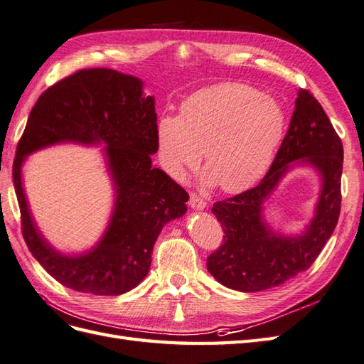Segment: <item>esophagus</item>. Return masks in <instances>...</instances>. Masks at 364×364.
<instances>
[{"instance_id": "1", "label": "esophagus", "mask_w": 364, "mask_h": 364, "mask_svg": "<svg viewBox=\"0 0 364 364\" xmlns=\"http://www.w3.org/2000/svg\"><path fill=\"white\" fill-rule=\"evenodd\" d=\"M189 205L192 207L193 210H204L207 207V203L198 196L196 193H191V198H189Z\"/></svg>"}]
</instances>
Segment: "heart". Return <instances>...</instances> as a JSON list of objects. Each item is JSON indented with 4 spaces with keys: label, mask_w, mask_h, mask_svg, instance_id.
Masks as SVG:
<instances>
[{
    "label": "heart",
    "mask_w": 364,
    "mask_h": 364,
    "mask_svg": "<svg viewBox=\"0 0 364 364\" xmlns=\"http://www.w3.org/2000/svg\"><path fill=\"white\" fill-rule=\"evenodd\" d=\"M285 127V111L274 97L242 84H218L186 99L180 117L159 119L160 159L183 178L204 151V181L241 192L267 172Z\"/></svg>",
    "instance_id": "b5f03b06"
}]
</instances>
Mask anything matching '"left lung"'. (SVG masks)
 Returning a JSON list of instances; mask_svg holds the SVG:
<instances>
[{"label":"left lung","instance_id":"obj_1","mask_svg":"<svg viewBox=\"0 0 364 364\" xmlns=\"http://www.w3.org/2000/svg\"><path fill=\"white\" fill-rule=\"evenodd\" d=\"M296 164L316 168L322 189L315 218L306 230L287 237L266 224L263 204ZM343 144L340 137L317 99L309 91L299 90L288 132L264 180L256 188L212 207L224 230V241L207 257L209 273L227 288L256 293L306 272L337 225Z\"/></svg>","mask_w":364,"mask_h":364}]
</instances>
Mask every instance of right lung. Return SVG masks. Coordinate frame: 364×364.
<instances>
[{
	"mask_svg": "<svg viewBox=\"0 0 364 364\" xmlns=\"http://www.w3.org/2000/svg\"><path fill=\"white\" fill-rule=\"evenodd\" d=\"M59 142L105 144L114 194L113 215L88 252L64 255L38 232L22 188L26 155ZM157 114L139 77L109 68L79 70L39 96L14 161V186L24 241L59 284L82 293L119 296L146 277L161 228L188 210L189 195L159 168Z\"/></svg>",
	"mask_w": 364,
	"mask_h": 364,
	"instance_id": "right-lung-1",
	"label": "right lung"
}]
</instances>
